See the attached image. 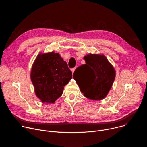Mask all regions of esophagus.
I'll list each match as a JSON object with an SVG mask.
<instances>
[{"label":"esophagus","instance_id":"esophagus-1","mask_svg":"<svg viewBox=\"0 0 147 147\" xmlns=\"http://www.w3.org/2000/svg\"><path fill=\"white\" fill-rule=\"evenodd\" d=\"M75 69H76V67H74V68H73V69H71V71H72V73H74V71Z\"/></svg>","mask_w":147,"mask_h":147}]
</instances>
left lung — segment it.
Listing matches in <instances>:
<instances>
[{"label": "left lung", "mask_w": 147, "mask_h": 147, "mask_svg": "<svg viewBox=\"0 0 147 147\" xmlns=\"http://www.w3.org/2000/svg\"><path fill=\"white\" fill-rule=\"evenodd\" d=\"M84 59L86 63L76 69L73 77L86 98L101 100L106 97L112 86L115 70L103 55L90 54Z\"/></svg>", "instance_id": "obj_1"}]
</instances>
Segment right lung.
Returning a JSON list of instances; mask_svg holds the SVG:
<instances>
[{"label": "right lung", "mask_w": 147, "mask_h": 147, "mask_svg": "<svg viewBox=\"0 0 147 147\" xmlns=\"http://www.w3.org/2000/svg\"><path fill=\"white\" fill-rule=\"evenodd\" d=\"M71 78L72 72L67 63L53 52L39 54L31 72L35 94L43 103H53Z\"/></svg>", "instance_id": "obj_1"}]
</instances>
